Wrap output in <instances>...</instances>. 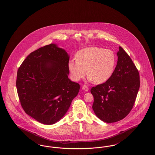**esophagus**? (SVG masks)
Instances as JSON below:
<instances>
[{"mask_svg": "<svg viewBox=\"0 0 155 155\" xmlns=\"http://www.w3.org/2000/svg\"><path fill=\"white\" fill-rule=\"evenodd\" d=\"M82 90H84V91H88V88L87 85H82Z\"/></svg>", "mask_w": 155, "mask_h": 155, "instance_id": "esophagus-1", "label": "esophagus"}]
</instances>
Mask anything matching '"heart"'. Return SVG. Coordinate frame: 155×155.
Instances as JSON below:
<instances>
[{
    "label": "heart",
    "instance_id": "heart-1",
    "mask_svg": "<svg viewBox=\"0 0 155 155\" xmlns=\"http://www.w3.org/2000/svg\"><path fill=\"white\" fill-rule=\"evenodd\" d=\"M75 59L69 61L68 64L74 80L80 81L87 73L89 80L97 84L110 78L116 64V56L113 52L99 47L81 49L77 53Z\"/></svg>",
    "mask_w": 155,
    "mask_h": 155
}]
</instances>
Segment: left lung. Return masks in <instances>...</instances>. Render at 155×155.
Here are the masks:
<instances>
[{
    "label": "left lung",
    "mask_w": 155,
    "mask_h": 155,
    "mask_svg": "<svg viewBox=\"0 0 155 155\" xmlns=\"http://www.w3.org/2000/svg\"><path fill=\"white\" fill-rule=\"evenodd\" d=\"M117 64L110 78L91 89L96 116L106 123L120 121L132 110L140 87V74L132 59L119 46Z\"/></svg>",
    "instance_id": "1"
}]
</instances>
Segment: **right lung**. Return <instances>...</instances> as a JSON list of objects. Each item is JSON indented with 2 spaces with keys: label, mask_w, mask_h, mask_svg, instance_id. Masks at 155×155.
I'll return each instance as SVG.
<instances>
[{
  "label": "right lung",
  "mask_w": 155,
  "mask_h": 155,
  "mask_svg": "<svg viewBox=\"0 0 155 155\" xmlns=\"http://www.w3.org/2000/svg\"><path fill=\"white\" fill-rule=\"evenodd\" d=\"M69 56L55 44L31 52L18 68L16 87L24 111L51 125L66 113L80 85L68 78Z\"/></svg>",
  "instance_id": "right-lung-1"
}]
</instances>
